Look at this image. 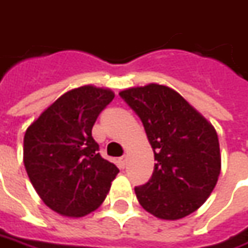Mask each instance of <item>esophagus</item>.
I'll use <instances>...</instances> for the list:
<instances>
[{
  "mask_svg": "<svg viewBox=\"0 0 248 248\" xmlns=\"http://www.w3.org/2000/svg\"><path fill=\"white\" fill-rule=\"evenodd\" d=\"M126 164H127V156H121V158H119V165H121V168L126 167Z\"/></svg>",
  "mask_w": 248,
  "mask_h": 248,
  "instance_id": "obj_1",
  "label": "esophagus"
}]
</instances>
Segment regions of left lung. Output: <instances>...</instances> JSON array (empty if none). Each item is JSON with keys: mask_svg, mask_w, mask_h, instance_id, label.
<instances>
[{"mask_svg": "<svg viewBox=\"0 0 248 248\" xmlns=\"http://www.w3.org/2000/svg\"><path fill=\"white\" fill-rule=\"evenodd\" d=\"M144 126L156 164L135 187L139 202L156 218L175 221L199 210L221 172L218 135L175 90L161 84L119 93Z\"/></svg>", "mask_w": 248, "mask_h": 248, "instance_id": "left-lung-1", "label": "left lung"}]
</instances>
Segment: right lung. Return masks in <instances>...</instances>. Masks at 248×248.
<instances>
[{"label":"right lung","mask_w":248,"mask_h":248,"mask_svg":"<svg viewBox=\"0 0 248 248\" xmlns=\"http://www.w3.org/2000/svg\"><path fill=\"white\" fill-rule=\"evenodd\" d=\"M113 97L94 86L73 89L27 127L23 162L29 179L46 205L61 215L78 218L97 210L119 172L101 156L92 136Z\"/></svg>","instance_id":"right-lung-1"}]
</instances>
